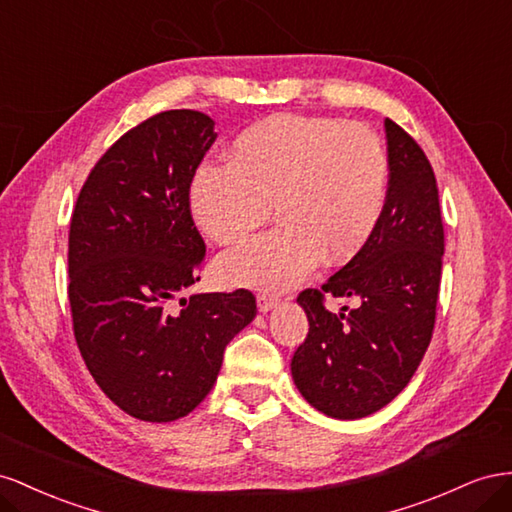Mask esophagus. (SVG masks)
<instances>
[{
  "label": "esophagus",
  "instance_id": "34e87169",
  "mask_svg": "<svg viewBox=\"0 0 512 512\" xmlns=\"http://www.w3.org/2000/svg\"><path fill=\"white\" fill-rule=\"evenodd\" d=\"M281 300L276 298V296H270V294H259L257 296V309L261 311V313H268V311H272L276 304H279Z\"/></svg>",
  "mask_w": 512,
  "mask_h": 512
}]
</instances>
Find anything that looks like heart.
<instances>
[{
    "label": "heart",
    "instance_id": "obj_1",
    "mask_svg": "<svg viewBox=\"0 0 512 512\" xmlns=\"http://www.w3.org/2000/svg\"><path fill=\"white\" fill-rule=\"evenodd\" d=\"M227 165L201 167L188 188L193 221L218 244L276 225L218 261L231 287L283 291L319 259L345 264L371 240L384 212L388 154L371 128L321 115L276 113L244 128Z\"/></svg>",
    "mask_w": 512,
    "mask_h": 512
}]
</instances>
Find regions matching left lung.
Listing matches in <instances>:
<instances>
[{
	"label": "left lung",
	"instance_id": "left-lung-1",
	"mask_svg": "<svg viewBox=\"0 0 512 512\" xmlns=\"http://www.w3.org/2000/svg\"><path fill=\"white\" fill-rule=\"evenodd\" d=\"M388 191L371 240L321 289L298 304L309 334L291 358L302 397L330 418L356 420L382 410L410 384L431 343L442 279L444 225L435 173L420 145L392 120ZM356 297V310L332 314L323 298Z\"/></svg>",
	"mask_w": 512,
	"mask_h": 512
}]
</instances>
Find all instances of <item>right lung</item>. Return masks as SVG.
<instances>
[{
  "mask_svg": "<svg viewBox=\"0 0 512 512\" xmlns=\"http://www.w3.org/2000/svg\"><path fill=\"white\" fill-rule=\"evenodd\" d=\"M214 141L206 113H156L102 154L72 212L68 300L79 352L100 390L139 420L191 414L227 343L257 315L248 289L182 298L206 259L188 188Z\"/></svg>",
  "mask_w": 512,
  "mask_h": 512,
  "instance_id": "1",
  "label": "right lung"
}]
</instances>
